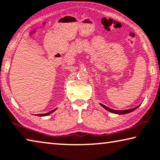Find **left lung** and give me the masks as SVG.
Here are the masks:
<instances>
[{
    "mask_svg": "<svg viewBox=\"0 0 160 160\" xmlns=\"http://www.w3.org/2000/svg\"><path fill=\"white\" fill-rule=\"evenodd\" d=\"M101 104V106H102V107L103 108H104L105 109H107V111L114 113V114H128V113H130V112H133L134 110H135V109H137V108L139 107V106H138V107H134V108H133V109H126V110H114V109H110V108H109V107H106V106L103 105V104Z\"/></svg>",
    "mask_w": 160,
    "mask_h": 160,
    "instance_id": "1",
    "label": "left lung"
}]
</instances>
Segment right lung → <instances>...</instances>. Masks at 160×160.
<instances>
[{
	"label": "right lung",
	"instance_id": "obj_1",
	"mask_svg": "<svg viewBox=\"0 0 160 160\" xmlns=\"http://www.w3.org/2000/svg\"><path fill=\"white\" fill-rule=\"evenodd\" d=\"M56 109H53V110H52V111H51V112H48V113H46V114H37L38 116H39V117H45V116H48V115H49V114H51V113L52 112H53L55 111Z\"/></svg>",
	"mask_w": 160,
	"mask_h": 160
}]
</instances>
